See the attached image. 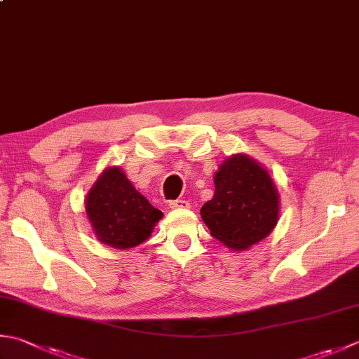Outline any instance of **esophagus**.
Instances as JSON below:
<instances>
[{
  "mask_svg": "<svg viewBox=\"0 0 359 359\" xmlns=\"http://www.w3.org/2000/svg\"><path fill=\"white\" fill-rule=\"evenodd\" d=\"M170 208H188L189 207V202L185 199H177V201H170Z\"/></svg>",
  "mask_w": 359,
  "mask_h": 359,
  "instance_id": "obj_1",
  "label": "esophagus"
}]
</instances>
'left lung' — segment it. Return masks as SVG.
<instances>
[{
    "label": "left lung",
    "mask_w": 359,
    "mask_h": 359,
    "mask_svg": "<svg viewBox=\"0 0 359 359\" xmlns=\"http://www.w3.org/2000/svg\"><path fill=\"white\" fill-rule=\"evenodd\" d=\"M210 233L224 245L244 250L262 241L278 219V194L268 171L238 154L215 174V196L201 208Z\"/></svg>",
    "instance_id": "1"
}]
</instances>
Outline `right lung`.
Masks as SVG:
<instances>
[{"label": "right lung", "instance_id": "obj_1", "mask_svg": "<svg viewBox=\"0 0 359 359\" xmlns=\"http://www.w3.org/2000/svg\"><path fill=\"white\" fill-rule=\"evenodd\" d=\"M86 207L96 236L116 249L135 248L146 241L163 216L116 166L105 170L97 179Z\"/></svg>", "mask_w": 359, "mask_h": 359}]
</instances>
